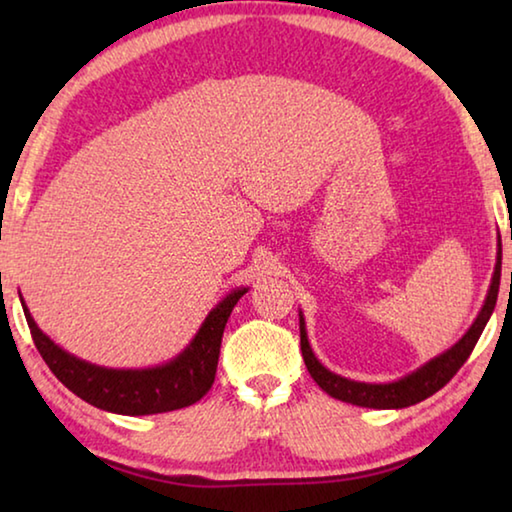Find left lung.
Returning a JSON list of instances; mask_svg holds the SVG:
<instances>
[{
  "label": "left lung",
  "instance_id": "left-lung-1",
  "mask_svg": "<svg viewBox=\"0 0 512 512\" xmlns=\"http://www.w3.org/2000/svg\"><path fill=\"white\" fill-rule=\"evenodd\" d=\"M499 280H501V244L497 250V264H495V275H492L490 291L488 296H485L479 316H476L472 327L463 334V339L454 343L447 352L438 354L436 359L424 363L422 368L411 372V375L391 381V384H366V381L345 379L341 375H336V372L327 370L323 363L316 359V354L311 352V345L307 341L305 318H302V311H300V350H302V359H305L309 375L314 377L316 384L323 388L327 395H332L334 400L348 402L354 406H366V409H404V406L427 400L429 395L438 393L440 388H443L447 381L461 370L467 357L472 354L485 323H488L492 311H495Z\"/></svg>",
  "mask_w": 512,
  "mask_h": 512
}]
</instances>
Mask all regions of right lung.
Instances as JSON below:
<instances>
[{"mask_svg": "<svg viewBox=\"0 0 512 512\" xmlns=\"http://www.w3.org/2000/svg\"><path fill=\"white\" fill-rule=\"evenodd\" d=\"M248 289L230 291L198 329L192 343L164 366L142 370H115L83 361L42 334L36 320L22 300L24 316L31 329L33 343L45 359L49 370L63 384L97 409L121 415H153L167 413L194 404L210 391L219 363L223 329L232 309Z\"/></svg>", "mask_w": 512, "mask_h": 512, "instance_id": "right-lung-1", "label": "right lung"}]
</instances>
